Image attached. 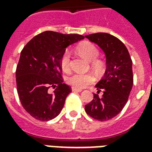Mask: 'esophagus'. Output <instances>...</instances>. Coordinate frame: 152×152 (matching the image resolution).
<instances>
[{"label":"esophagus","mask_w":152,"mask_h":152,"mask_svg":"<svg viewBox=\"0 0 152 152\" xmlns=\"http://www.w3.org/2000/svg\"><path fill=\"white\" fill-rule=\"evenodd\" d=\"M72 90L73 92H81L82 90L81 89H76V88H72Z\"/></svg>","instance_id":"34e87169"}]
</instances>
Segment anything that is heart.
I'll use <instances>...</instances> for the list:
<instances>
[{
  "label": "heart",
  "mask_w": 152,
  "mask_h": 152,
  "mask_svg": "<svg viewBox=\"0 0 152 152\" xmlns=\"http://www.w3.org/2000/svg\"><path fill=\"white\" fill-rule=\"evenodd\" d=\"M76 51L80 55L91 62V66L95 72H101L104 66L102 60L97 59L99 55V50L91 42H83L76 47ZM60 66L63 72H68L71 69V54L69 52H64L60 58ZM94 81V76L91 73H75L67 78V83L73 88L83 89Z\"/></svg>",
  "instance_id": "1"
}]
</instances>
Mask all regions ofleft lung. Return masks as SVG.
<instances>
[{
	"mask_svg": "<svg viewBox=\"0 0 152 152\" xmlns=\"http://www.w3.org/2000/svg\"><path fill=\"white\" fill-rule=\"evenodd\" d=\"M105 53L107 69L95 87L98 94L85 107L89 116L100 121L111 120L124 108L134 83L132 59L124 43L108 33L99 32L86 36ZM103 90L102 98L98 96Z\"/></svg>",
	"mask_w": 152,
	"mask_h": 152,
	"instance_id": "obj_1",
	"label": "left lung"
}]
</instances>
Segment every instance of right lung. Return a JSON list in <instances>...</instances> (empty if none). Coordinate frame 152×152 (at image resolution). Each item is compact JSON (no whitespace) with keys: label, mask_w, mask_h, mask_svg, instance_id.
I'll return each instance as SVG.
<instances>
[{"label":"right lung","mask_w":152,"mask_h":152,"mask_svg":"<svg viewBox=\"0 0 152 152\" xmlns=\"http://www.w3.org/2000/svg\"><path fill=\"white\" fill-rule=\"evenodd\" d=\"M84 38L46 31L23 47L16 68L17 91L22 106L32 117L48 121L58 115L72 92L63 83L60 58L66 47ZM50 88L56 89L53 93Z\"/></svg>","instance_id":"obj_1"}]
</instances>
